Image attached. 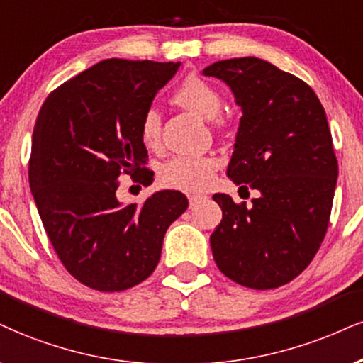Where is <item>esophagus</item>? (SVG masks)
Returning a JSON list of instances; mask_svg holds the SVG:
<instances>
[{
    "mask_svg": "<svg viewBox=\"0 0 363 363\" xmlns=\"http://www.w3.org/2000/svg\"><path fill=\"white\" fill-rule=\"evenodd\" d=\"M202 200H203V196H202V195H190V196H189V202H190V207H191V208H194V207H195V205H199L200 202H202Z\"/></svg>",
    "mask_w": 363,
    "mask_h": 363,
    "instance_id": "esophagus-1",
    "label": "esophagus"
}]
</instances>
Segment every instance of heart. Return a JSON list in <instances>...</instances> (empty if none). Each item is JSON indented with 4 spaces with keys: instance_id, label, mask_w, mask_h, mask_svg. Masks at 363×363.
<instances>
[{
    "instance_id": "heart-1",
    "label": "heart",
    "mask_w": 363,
    "mask_h": 363,
    "mask_svg": "<svg viewBox=\"0 0 363 363\" xmlns=\"http://www.w3.org/2000/svg\"><path fill=\"white\" fill-rule=\"evenodd\" d=\"M174 101L203 119H216L222 109V96L207 80L190 75L174 92ZM141 140L147 147H158L161 143V114L150 107L141 119ZM218 169L213 156H174L160 169L161 185L168 189L199 194L212 185Z\"/></svg>"
}]
</instances>
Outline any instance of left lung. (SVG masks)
I'll return each mask as SVG.
<instances>
[{
  "mask_svg": "<svg viewBox=\"0 0 363 363\" xmlns=\"http://www.w3.org/2000/svg\"><path fill=\"white\" fill-rule=\"evenodd\" d=\"M203 75L223 80L242 109L227 177L259 191L250 205L213 195V259L245 288H279L306 269L328 229L338 161L325 109L306 82L256 57L216 62Z\"/></svg>",
  "mask_w": 363,
  "mask_h": 363,
  "instance_id": "obj_1",
  "label": "left lung"
}]
</instances>
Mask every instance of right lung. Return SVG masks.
<instances>
[{
	"instance_id": "obj_1",
	"label": "right lung",
	"mask_w": 363,
	"mask_h": 363,
	"mask_svg": "<svg viewBox=\"0 0 363 363\" xmlns=\"http://www.w3.org/2000/svg\"><path fill=\"white\" fill-rule=\"evenodd\" d=\"M180 62L107 58L57 87L31 140L30 189L65 269L97 291H124L158 266L163 237L189 207L174 190L143 203L116 196L123 173L153 183L141 119Z\"/></svg>"
}]
</instances>
